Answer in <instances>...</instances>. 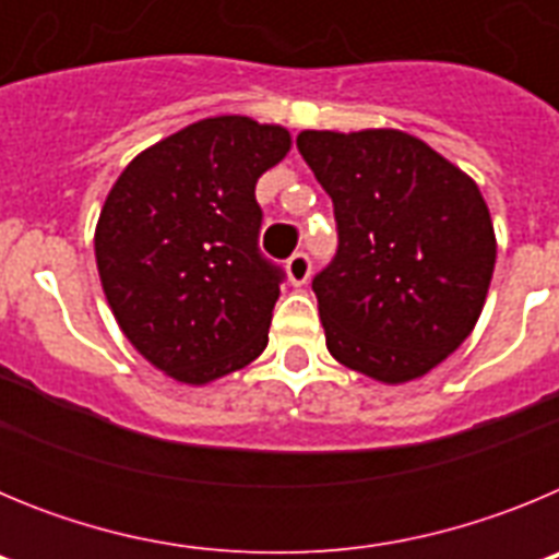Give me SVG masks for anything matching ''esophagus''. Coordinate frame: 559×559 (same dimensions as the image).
<instances>
[{
	"label": "esophagus",
	"mask_w": 559,
	"mask_h": 559,
	"mask_svg": "<svg viewBox=\"0 0 559 559\" xmlns=\"http://www.w3.org/2000/svg\"><path fill=\"white\" fill-rule=\"evenodd\" d=\"M310 257L305 254V251H296V254L288 257V265H285V271H288V280L294 285H305L310 280Z\"/></svg>",
	"instance_id": "esophagus-1"
}]
</instances>
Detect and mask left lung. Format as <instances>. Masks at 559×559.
Wrapping results in <instances>:
<instances>
[{
  "label": "left lung",
  "instance_id": "obj_1",
  "mask_svg": "<svg viewBox=\"0 0 559 559\" xmlns=\"http://www.w3.org/2000/svg\"><path fill=\"white\" fill-rule=\"evenodd\" d=\"M296 147L338 224L313 276L330 355L380 383L423 378L473 333L496 269L476 181L394 128L302 131Z\"/></svg>",
  "mask_w": 559,
  "mask_h": 559
}]
</instances>
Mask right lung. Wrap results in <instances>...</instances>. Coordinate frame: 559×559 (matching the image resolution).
<instances>
[{"instance_id":"obj_1","label":"right lung","mask_w":559,"mask_h":559,"mask_svg":"<svg viewBox=\"0 0 559 559\" xmlns=\"http://www.w3.org/2000/svg\"><path fill=\"white\" fill-rule=\"evenodd\" d=\"M290 133L226 114L142 151L114 181L95 229L103 294L136 353L204 386L269 344L283 269L257 249V179Z\"/></svg>"}]
</instances>
